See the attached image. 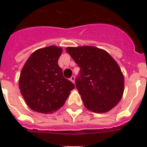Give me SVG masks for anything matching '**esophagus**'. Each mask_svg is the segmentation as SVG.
Listing matches in <instances>:
<instances>
[{
	"label": "esophagus",
	"instance_id": "1",
	"mask_svg": "<svg viewBox=\"0 0 147 147\" xmlns=\"http://www.w3.org/2000/svg\"><path fill=\"white\" fill-rule=\"evenodd\" d=\"M70 80H71L73 83H75V76H71V77L70 78Z\"/></svg>",
	"mask_w": 147,
	"mask_h": 147
}]
</instances>
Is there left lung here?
I'll return each mask as SVG.
<instances>
[{"label":"left lung","instance_id":"left-lung-1","mask_svg":"<svg viewBox=\"0 0 147 147\" xmlns=\"http://www.w3.org/2000/svg\"><path fill=\"white\" fill-rule=\"evenodd\" d=\"M66 51L80 67L76 86L85 107L102 113L112 110L124 93V78L115 59L93 46L67 47Z\"/></svg>","mask_w":147,"mask_h":147}]
</instances>
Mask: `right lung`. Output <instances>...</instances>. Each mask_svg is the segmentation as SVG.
I'll return each instance as SVG.
<instances>
[{
    "instance_id": "1",
    "label": "right lung",
    "mask_w": 147,
    "mask_h": 147,
    "mask_svg": "<svg viewBox=\"0 0 147 147\" xmlns=\"http://www.w3.org/2000/svg\"><path fill=\"white\" fill-rule=\"evenodd\" d=\"M62 49L50 45L35 51L22 68L19 88L30 109L51 113L64 105L74 85L64 78L58 65Z\"/></svg>"
}]
</instances>
